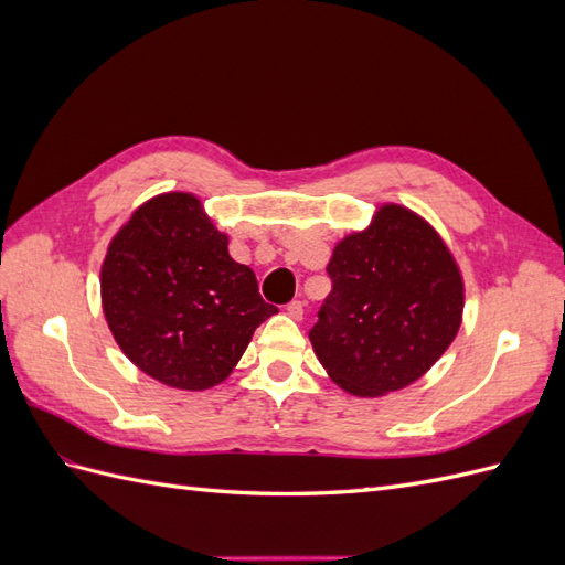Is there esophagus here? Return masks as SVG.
<instances>
[{"instance_id":"34e87169","label":"esophagus","mask_w":565,"mask_h":565,"mask_svg":"<svg viewBox=\"0 0 565 565\" xmlns=\"http://www.w3.org/2000/svg\"><path fill=\"white\" fill-rule=\"evenodd\" d=\"M287 316L289 318H295V320H301L303 318V301H299V299H295V301H289L287 303Z\"/></svg>"}]
</instances>
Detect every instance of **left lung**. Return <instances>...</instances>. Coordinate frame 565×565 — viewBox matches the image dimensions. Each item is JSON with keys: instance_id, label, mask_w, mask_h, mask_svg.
<instances>
[{"instance_id": "8db88e82", "label": "left lung", "mask_w": 565, "mask_h": 565, "mask_svg": "<svg viewBox=\"0 0 565 565\" xmlns=\"http://www.w3.org/2000/svg\"><path fill=\"white\" fill-rule=\"evenodd\" d=\"M309 339L322 367L353 396H384L419 380L459 330L465 285L424 218L398 204L344 237L328 264Z\"/></svg>"}]
</instances>
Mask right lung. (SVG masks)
Instances as JSON below:
<instances>
[{
    "mask_svg": "<svg viewBox=\"0 0 565 565\" xmlns=\"http://www.w3.org/2000/svg\"><path fill=\"white\" fill-rule=\"evenodd\" d=\"M100 299L129 361L185 391L224 382L254 330L278 311L188 193L148 200L119 228L100 268Z\"/></svg>",
    "mask_w": 565,
    "mask_h": 565,
    "instance_id": "obj_1",
    "label": "right lung"
}]
</instances>
